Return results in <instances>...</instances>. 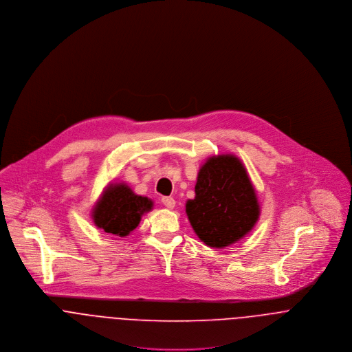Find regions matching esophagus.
Instances as JSON below:
<instances>
[{"label": "esophagus", "instance_id": "esophagus-1", "mask_svg": "<svg viewBox=\"0 0 352 352\" xmlns=\"http://www.w3.org/2000/svg\"><path fill=\"white\" fill-rule=\"evenodd\" d=\"M162 202L164 206H167L168 209H173L175 206V199L173 197H163Z\"/></svg>", "mask_w": 352, "mask_h": 352}]
</instances>
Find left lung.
I'll return each instance as SVG.
<instances>
[{
  "mask_svg": "<svg viewBox=\"0 0 352 352\" xmlns=\"http://www.w3.org/2000/svg\"><path fill=\"white\" fill-rule=\"evenodd\" d=\"M186 214L195 234L212 248L230 247L252 231L261 217L255 186L234 154L209 157L199 167Z\"/></svg>",
  "mask_w": 352,
  "mask_h": 352,
  "instance_id": "1",
  "label": "left lung"
}]
</instances>
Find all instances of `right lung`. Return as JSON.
I'll use <instances>...</instances> for the list:
<instances>
[{"label":"right lung","mask_w":352,"mask_h":352,"mask_svg":"<svg viewBox=\"0 0 352 352\" xmlns=\"http://www.w3.org/2000/svg\"><path fill=\"white\" fill-rule=\"evenodd\" d=\"M154 209V201L136 195L125 182H109L91 208L93 224L108 234L125 237Z\"/></svg>","instance_id":"add662e5"}]
</instances>
